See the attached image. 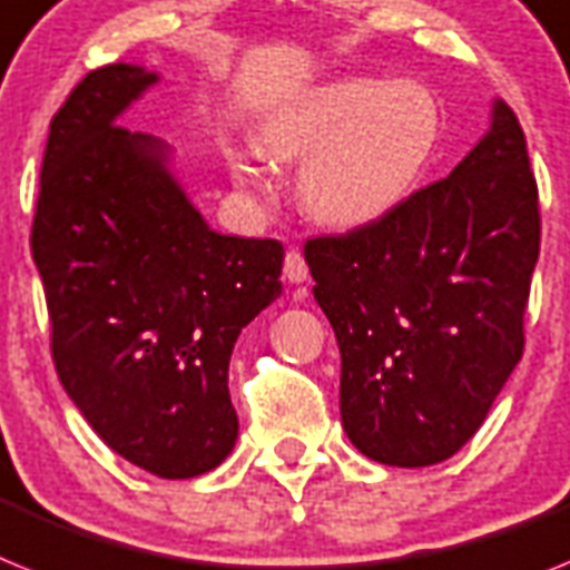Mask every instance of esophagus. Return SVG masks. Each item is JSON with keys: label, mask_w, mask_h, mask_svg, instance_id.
<instances>
[{"label": "esophagus", "mask_w": 570, "mask_h": 570, "mask_svg": "<svg viewBox=\"0 0 570 570\" xmlns=\"http://www.w3.org/2000/svg\"><path fill=\"white\" fill-rule=\"evenodd\" d=\"M282 274L288 282H305L308 279V265H305V258L299 250H288L285 253V265H282Z\"/></svg>", "instance_id": "1"}]
</instances>
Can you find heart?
Returning a JSON list of instances; mask_svg holds the SVG:
<instances>
[{"label": "heart", "mask_w": 570, "mask_h": 570, "mask_svg": "<svg viewBox=\"0 0 570 570\" xmlns=\"http://www.w3.org/2000/svg\"><path fill=\"white\" fill-rule=\"evenodd\" d=\"M440 105L413 81L343 78L282 101L258 125L256 145L274 163H303L299 200L314 220L361 229L411 195L440 142ZM238 186L258 171L235 159Z\"/></svg>", "instance_id": "heart-1"}]
</instances>
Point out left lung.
Returning <instances> with one entry per match:
<instances>
[{
  "mask_svg": "<svg viewBox=\"0 0 570 570\" xmlns=\"http://www.w3.org/2000/svg\"><path fill=\"white\" fill-rule=\"evenodd\" d=\"M539 242L528 142L504 101L449 177L370 227L305 242L361 454L420 469L472 440L524 352Z\"/></svg>",
  "mask_w": 570,
  "mask_h": 570,
  "instance_id": "8db88e82",
  "label": "left lung"
}]
</instances>
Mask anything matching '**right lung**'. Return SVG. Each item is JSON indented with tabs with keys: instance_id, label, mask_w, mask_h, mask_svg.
<instances>
[{
	"instance_id": "1",
	"label": "right lung",
	"mask_w": 570,
	"mask_h": 570,
	"mask_svg": "<svg viewBox=\"0 0 570 570\" xmlns=\"http://www.w3.org/2000/svg\"><path fill=\"white\" fill-rule=\"evenodd\" d=\"M150 83L142 66H101L55 112L31 256L55 370L83 420L145 472L186 481L233 451L229 355L282 294L285 250L209 229L166 145L116 125Z\"/></svg>"
}]
</instances>
